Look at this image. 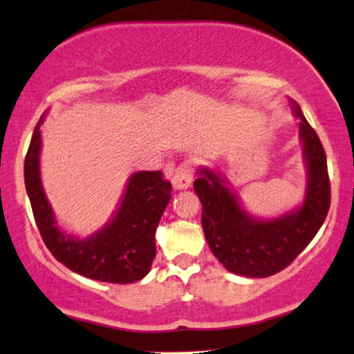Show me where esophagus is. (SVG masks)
<instances>
[{"label": "esophagus", "instance_id": "esophagus-1", "mask_svg": "<svg viewBox=\"0 0 354 354\" xmlns=\"http://www.w3.org/2000/svg\"><path fill=\"white\" fill-rule=\"evenodd\" d=\"M192 171H194V163L191 160H186L181 165H178V168L174 169L171 183L174 189L181 191V189H187L192 183Z\"/></svg>", "mask_w": 354, "mask_h": 354}]
</instances>
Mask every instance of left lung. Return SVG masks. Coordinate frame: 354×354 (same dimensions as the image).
<instances>
[{
  "mask_svg": "<svg viewBox=\"0 0 354 354\" xmlns=\"http://www.w3.org/2000/svg\"><path fill=\"white\" fill-rule=\"evenodd\" d=\"M299 119V138L307 169L301 205L277 217L248 214L229 181L216 169L201 167L194 191L203 204V230L210 252L227 271L247 277H268L284 270L310 243L330 209V180L325 150L301 106L290 100Z\"/></svg>",
  "mask_w": 354,
  "mask_h": 354,
  "instance_id": "8db88e82",
  "label": "left lung"
}]
</instances>
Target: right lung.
<instances>
[{
  "instance_id": "right-lung-1",
  "label": "right lung",
  "mask_w": 354,
  "mask_h": 354,
  "mask_svg": "<svg viewBox=\"0 0 354 354\" xmlns=\"http://www.w3.org/2000/svg\"><path fill=\"white\" fill-rule=\"evenodd\" d=\"M35 125L24 162V181L35 223L50 253L68 270L101 283L129 284L144 279L153 263L155 232L171 199L162 171H137L127 180L113 217L95 234L80 239L57 223L40 178V125Z\"/></svg>"
}]
</instances>
